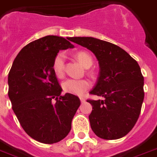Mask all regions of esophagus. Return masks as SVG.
<instances>
[{"label":"esophagus","instance_id":"obj_1","mask_svg":"<svg viewBox=\"0 0 157 157\" xmlns=\"http://www.w3.org/2000/svg\"><path fill=\"white\" fill-rule=\"evenodd\" d=\"M80 101H81V103H83V102H85V99L84 98V97H80Z\"/></svg>","mask_w":157,"mask_h":157}]
</instances>
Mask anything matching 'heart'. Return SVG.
I'll return each mask as SVG.
<instances>
[{
	"label": "heart",
	"mask_w": 157,
	"mask_h": 157,
	"mask_svg": "<svg viewBox=\"0 0 157 157\" xmlns=\"http://www.w3.org/2000/svg\"><path fill=\"white\" fill-rule=\"evenodd\" d=\"M76 58L85 68H89L93 64L92 56L86 52H78L76 54ZM64 60L65 56L63 52H60L56 56L52 64V69L54 73L57 76H63L64 75ZM91 87V83L87 80H78V79H68L62 84L63 90L65 93L70 94L82 96Z\"/></svg>",
	"instance_id": "obj_1"
}]
</instances>
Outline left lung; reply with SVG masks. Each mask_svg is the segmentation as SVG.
Here are the masks:
<instances>
[{
	"label": "left lung",
	"mask_w": 157,
	"mask_h": 157,
	"mask_svg": "<svg viewBox=\"0 0 157 157\" xmlns=\"http://www.w3.org/2000/svg\"><path fill=\"white\" fill-rule=\"evenodd\" d=\"M72 41L90 50L100 66L97 84L91 94L103 100H88L93 110L91 128L105 140L127 135L139 118L144 93V77L138 63L119 46L90 36H76Z\"/></svg>",
	"instance_id": "obj_1"
}]
</instances>
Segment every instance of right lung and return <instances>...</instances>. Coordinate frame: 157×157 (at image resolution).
Returning <instances> with one entry per match:
<instances>
[{"label": "right lung", "mask_w": 157, "mask_h": 157, "mask_svg": "<svg viewBox=\"0 0 157 157\" xmlns=\"http://www.w3.org/2000/svg\"><path fill=\"white\" fill-rule=\"evenodd\" d=\"M72 48L62 36H44L25 46L9 71L8 94L13 110L26 133L40 143L64 139L81 105L75 95L60 96L62 89L52 69L59 51Z\"/></svg>", "instance_id": "right-lung-1"}]
</instances>
